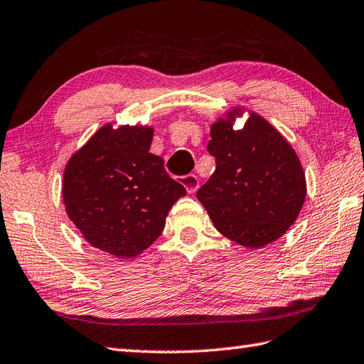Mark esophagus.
Wrapping results in <instances>:
<instances>
[{"mask_svg": "<svg viewBox=\"0 0 364 364\" xmlns=\"http://www.w3.org/2000/svg\"><path fill=\"white\" fill-rule=\"evenodd\" d=\"M181 184L186 188L189 194H194V192L198 189V178L194 173H189L181 178Z\"/></svg>", "mask_w": 364, "mask_h": 364, "instance_id": "obj_1", "label": "esophagus"}]
</instances>
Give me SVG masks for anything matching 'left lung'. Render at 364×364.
Returning <instances> with one entry per match:
<instances>
[{
    "label": "left lung",
    "mask_w": 364,
    "mask_h": 364,
    "mask_svg": "<svg viewBox=\"0 0 364 364\" xmlns=\"http://www.w3.org/2000/svg\"><path fill=\"white\" fill-rule=\"evenodd\" d=\"M233 107L211 124L208 151L216 170L197 198L216 229L247 249L281 238L295 223L306 198V176L295 149L259 113L249 112L241 129Z\"/></svg>",
    "instance_id": "8db88e82"
}]
</instances>
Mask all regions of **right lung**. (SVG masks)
<instances>
[{
    "mask_svg": "<svg viewBox=\"0 0 364 364\" xmlns=\"http://www.w3.org/2000/svg\"><path fill=\"white\" fill-rule=\"evenodd\" d=\"M149 126L107 123L75 151L63 175L69 219L91 246L135 259L159 238L170 208L186 196L164 159L149 153Z\"/></svg>",
    "mask_w": 364,
    "mask_h": 364,
    "instance_id": "right-lung-1",
    "label": "right lung"
}]
</instances>
